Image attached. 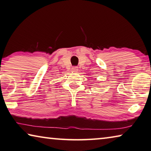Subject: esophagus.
<instances>
[{
	"label": "esophagus",
	"mask_w": 151,
	"mask_h": 151,
	"mask_svg": "<svg viewBox=\"0 0 151 151\" xmlns=\"http://www.w3.org/2000/svg\"><path fill=\"white\" fill-rule=\"evenodd\" d=\"M71 71H72L73 72H76V71H78V67H73V68H71Z\"/></svg>",
	"instance_id": "obj_1"
}]
</instances>
